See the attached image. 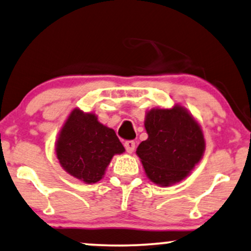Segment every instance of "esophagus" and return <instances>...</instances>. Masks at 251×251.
Masks as SVG:
<instances>
[{"label":"esophagus","mask_w":251,"mask_h":251,"mask_svg":"<svg viewBox=\"0 0 251 251\" xmlns=\"http://www.w3.org/2000/svg\"><path fill=\"white\" fill-rule=\"evenodd\" d=\"M125 147H126V151L129 152V154H131L133 152L134 148H136V144H134L133 140H126L125 143Z\"/></svg>","instance_id":"esophagus-1"}]
</instances>
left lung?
Here are the masks:
<instances>
[{"label": "left lung", "mask_w": 251, "mask_h": 251, "mask_svg": "<svg viewBox=\"0 0 251 251\" xmlns=\"http://www.w3.org/2000/svg\"><path fill=\"white\" fill-rule=\"evenodd\" d=\"M148 138L137 148L151 182L168 187L180 182L201 162L205 151L201 126L186 107L151 108L145 117Z\"/></svg>", "instance_id": "obj_1"}]
</instances>
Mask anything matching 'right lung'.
Wrapping results in <instances>:
<instances>
[{
	"mask_svg": "<svg viewBox=\"0 0 251 251\" xmlns=\"http://www.w3.org/2000/svg\"><path fill=\"white\" fill-rule=\"evenodd\" d=\"M125 147L113 129L94 113L75 108L65 120L55 143L56 157L65 172L82 182H99L114 155Z\"/></svg>",
	"mask_w": 251,
	"mask_h": 251,
	"instance_id": "obj_1",
	"label": "right lung"
}]
</instances>
